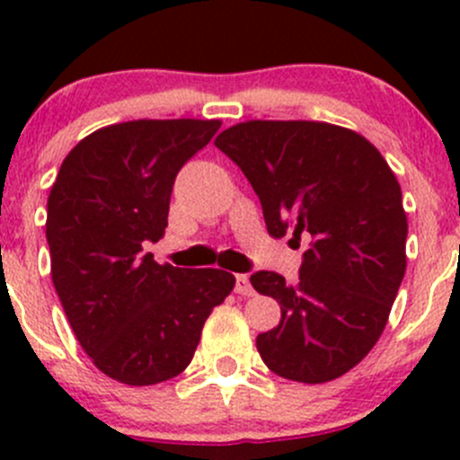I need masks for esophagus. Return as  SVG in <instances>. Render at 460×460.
Listing matches in <instances>:
<instances>
[{
  "mask_svg": "<svg viewBox=\"0 0 460 460\" xmlns=\"http://www.w3.org/2000/svg\"><path fill=\"white\" fill-rule=\"evenodd\" d=\"M235 294L238 296H253V287L249 282V278L244 273L235 276Z\"/></svg>",
  "mask_w": 460,
  "mask_h": 460,
  "instance_id": "34e87169",
  "label": "esophagus"
}]
</instances>
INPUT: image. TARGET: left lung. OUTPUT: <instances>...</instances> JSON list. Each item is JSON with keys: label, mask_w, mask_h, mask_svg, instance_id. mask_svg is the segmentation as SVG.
<instances>
[{"label": "left lung", "mask_w": 460, "mask_h": 460, "mask_svg": "<svg viewBox=\"0 0 460 460\" xmlns=\"http://www.w3.org/2000/svg\"><path fill=\"white\" fill-rule=\"evenodd\" d=\"M262 204L269 235H309L300 278L256 271L258 294L280 305L260 333L264 365L282 378L327 383L378 342L405 276L407 216L396 175L356 131L307 119H249L216 137Z\"/></svg>", "instance_id": "obj_1"}]
</instances>
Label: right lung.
Listing matches in <instances>:
<instances>
[{
    "instance_id": "add662e5",
    "label": "right lung",
    "mask_w": 460,
    "mask_h": 460,
    "mask_svg": "<svg viewBox=\"0 0 460 460\" xmlns=\"http://www.w3.org/2000/svg\"><path fill=\"white\" fill-rule=\"evenodd\" d=\"M220 119H133L91 133L64 157L49 196L50 276L93 365L124 385L182 374L204 320L235 278L157 264L178 171Z\"/></svg>"
}]
</instances>
